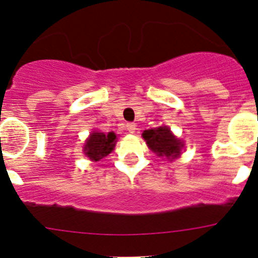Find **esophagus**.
I'll use <instances>...</instances> for the list:
<instances>
[{
    "mask_svg": "<svg viewBox=\"0 0 258 258\" xmlns=\"http://www.w3.org/2000/svg\"><path fill=\"white\" fill-rule=\"evenodd\" d=\"M126 128H127V131L131 132V134H134V132L136 131V123H135V122H128V123L126 124Z\"/></svg>",
    "mask_w": 258,
    "mask_h": 258,
    "instance_id": "1",
    "label": "esophagus"
}]
</instances>
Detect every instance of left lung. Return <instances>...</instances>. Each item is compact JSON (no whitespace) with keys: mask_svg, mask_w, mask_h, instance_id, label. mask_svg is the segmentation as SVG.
I'll list each match as a JSON object with an SVG mask.
<instances>
[{"mask_svg":"<svg viewBox=\"0 0 258 258\" xmlns=\"http://www.w3.org/2000/svg\"><path fill=\"white\" fill-rule=\"evenodd\" d=\"M148 147L157 153V156H166L168 160H173L181 153L182 142L171 134L166 126L147 130L142 134Z\"/></svg>","mask_w":258,"mask_h":258,"instance_id":"left-lung-1","label":"left lung"}]
</instances>
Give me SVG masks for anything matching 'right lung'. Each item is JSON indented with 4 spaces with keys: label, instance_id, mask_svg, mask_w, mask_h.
<instances>
[{
    "label": "right lung",
    "instance_id": "1",
    "mask_svg": "<svg viewBox=\"0 0 258 258\" xmlns=\"http://www.w3.org/2000/svg\"><path fill=\"white\" fill-rule=\"evenodd\" d=\"M114 145H116V135L110 132L108 135L95 132L86 141L85 153L90 160L100 161L107 155L112 152Z\"/></svg>",
    "mask_w": 258,
    "mask_h": 258
}]
</instances>
